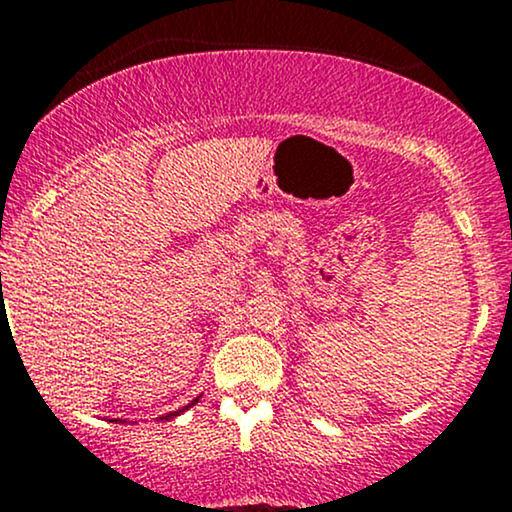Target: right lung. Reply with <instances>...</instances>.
<instances>
[{
    "instance_id": "add662e5",
    "label": "right lung",
    "mask_w": 512,
    "mask_h": 512,
    "mask_svg": "<svg viewBox=\"0 0 512 512\" xmlns=\"http://www.w3.org/2000/svg\"><path fill=\"white\" fill-rule=\"evenodd\" d=\"M195 402H197V399H195ZM195 402H192V404H195ZM192 404H187V407H182V409H178V411H170V414H166V416H161V419H173V416H178V414H182V411H185V409H190V407H192Z\"/></svg>"
}]
</instances>
